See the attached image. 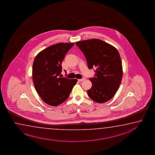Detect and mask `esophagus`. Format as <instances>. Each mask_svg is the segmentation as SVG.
Masks as SVG:
<instances>
[{"mask_svg": "<svg viewBox=\"0 0 155 155\" xmlns=\"http://www.w3.org/2000/svg\"><path fill=\"white\" fill-rule=\"evenodd\" d=\"M78 81L79 82L83 81H84V80H85V78H82V79H78Z\"/></svg>", "mask_w": 155, "mask_h": 155, "instance_id": "1", "label": "esophagus"}]
</instances>
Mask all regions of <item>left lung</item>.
Returning a JSON list of instances; mask_svg holds the SVG:
<instances>
[{"instance_id":"1","label":"left lung","mask_w":155,"mask_h":155,"mask_svg":"<svg viewBox=\"0 0 155 155\" xmlns=\"http://www.w3.org/2000/svg\"><path fill=\"white\" fill-rule=\"evenodd\" d=\"M75 44L84 54L88 68L95 69V76L90 78L92 86L87 90L88 96L99 103L109 101L118 90L123 75L121 57L117 50L96 39Z\"/></svg>"}]
</instances>
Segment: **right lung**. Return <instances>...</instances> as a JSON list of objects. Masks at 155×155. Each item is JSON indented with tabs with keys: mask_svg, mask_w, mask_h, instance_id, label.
<instances>
[{
	"mask_svg": "<svg viewBox=\"0 0 155 155\" xmlns=\"http://www.w3.org/2000/svg\"><path fill=\"white\" fill-rule=\"evenodd\" d=\"M74 43L60 42L38 54L33 64L32 76L38 94L45 103L56 107L67 99L76 79L63 78L62 62Z\"/></svg>",
	"mask_w": 155,
	"mask_h": 155,
	"instance_id": "right-lung-1",
	"label": "right lung"
}]
</instances>
